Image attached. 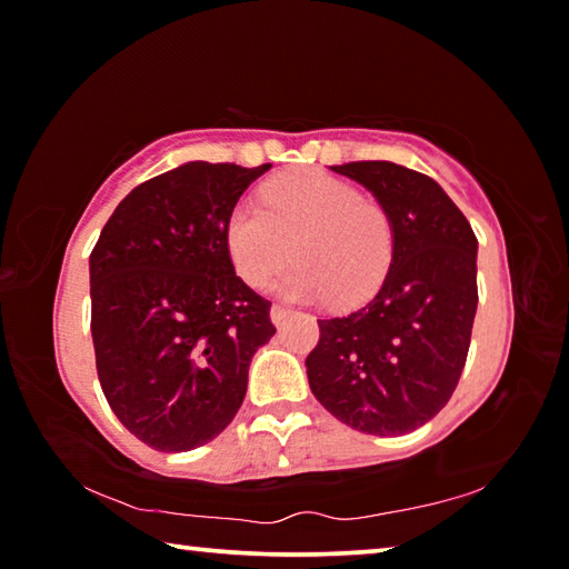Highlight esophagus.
Here are the masks:
<instances>
[{
	"instance_id": "obj_1",
	"label": "esophagus",
	"mask_w": 569,
	"mask_h": 569,
	"mask_svg": "<svg viewBox=\"0 0 569 569\" xmlns=\"http://www.w3.org/2000/svg\"><path fill=\"white\" fill-rule=\"evenodd\" d=\"M288 313H291V311H288L286 306H278V303H273V306H271V321H273L276 326L281 323Z\"/></svg>"
}]
</instances>
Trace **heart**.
Segmentation results:
<instances>
[{
  "instance_id": "obj_1",
  "label": "heart",
  "mask_w": 569,
  "mask_h": 569,
  "mask_svg": "<svg viewBox=\"0 0 569 569\" xmlns=\"http://www.w3.org/2000/svg\"><path fill=\"white\" fill-rule=\"evenodd\" d=\"M236 273L263 288L296 258L276 291L293 301L356 306L383 283L393 258V220L379 200L321 170L271 180L258 208L238 206L226 220Z\"/></svg>"
}]
</instances>
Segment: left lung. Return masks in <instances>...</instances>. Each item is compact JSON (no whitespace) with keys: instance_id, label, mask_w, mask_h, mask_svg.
I'll return each mask as SVG.
<instances>
[{"instance_id":"obj_1","label":"left lung","mask_w":569,"mask_h":569,"mask_svg":"<svg viewBox=\"0 0 569 569\" xmlns=\"http://www.w3.org/2000/svg\"><path fill=\"white\" fill-rule=\"evenodd\" d=\"M393 220V258L359 311L319 321L306 373L313 397L373 437L419 429L445 409L465 369L477 313V236L437 180L387 160L333 166Z\"/></svg>"}]
</instances>
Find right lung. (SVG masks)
I'll return each instance as SVG.
<instances>
[{
	"label": "right lung",
	"mask_w": 569,
	"mask_h": 569,
	"mask_svg": "<svg viewBox=\"0 0 569 569\" xmlns=\"http://www.w3.org/2000/svg\"><path fill=\"white\" fill-rule=\"evenodd\" d=\"M268 168L196 160L150 178L92 248L100 387L122 427L158 451L216 439L276 333L271 301L240 281L226 248L230 210Z\"/></svg>",
	"instance_id": "obj_1"
}]
</instances>
